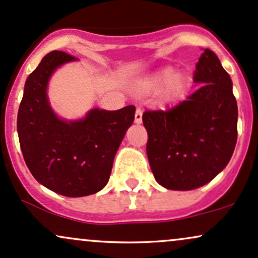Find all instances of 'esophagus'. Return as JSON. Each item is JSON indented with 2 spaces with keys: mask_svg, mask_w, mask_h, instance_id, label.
I'll list each match as a JSON object with an SVG mask.
<instances>
[{
  "mask_svg": "<svg viewBox=\"0 0 258 258\" xmlns=\"http://www.w3.org/2000/svg\"><path fill=\"white\" fill-rule=\"evenodd\" d=\"M141 121H143V112H141L140 108H138L137 112H135V123L141 124Z\"/></svg>",
  "mask_w": 258,
  "mask_h": 258,
  "instance_id": "esophagus-1",
  "label": "esophagus"
}]
</instances>
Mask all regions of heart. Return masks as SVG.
Here are the masks:
<instances>
[{"label": "heart", "instance_id": "obj_1", "mask_svg": "<svg viewBox=\"0 0 258 258\" xmlns=\"http://www.w3.org/2000/svg\"><path fill=\"white\" fill-rule=\"evenodd\" d=\"M186 84L187 78L183 73H173L172 67H166L153 75L149 88H157L162 85L160 98L163 102H169L183 94Z\"/></svg>", "mask_w": 258, "mask_h": 258}]
</instances>
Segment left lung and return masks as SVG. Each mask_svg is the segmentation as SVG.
<instances>
[{
	"instance_id": "left-lung-1",
	"label": "left lung",
	"mask_w": 258,
	"mask_h": 258,
	"mask_svg": "<svg viewBox=\"0 0 258 258\" xmlns=\"http://www.w3.org/2000/svg\"><path fill=\"white\" fill-rule=\"evenodd\" d=\"M194 82L200 88L168 111H146V153L157 183L186 191L210 183L229 163L238 139L233 83L213 51L202 52Z\"/></svg>"
}]
</instances>
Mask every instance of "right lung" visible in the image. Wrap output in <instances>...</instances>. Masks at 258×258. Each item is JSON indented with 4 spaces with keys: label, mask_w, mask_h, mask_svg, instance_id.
<instances>
[{
    "label": "right lung",
    "mask_w": 258,
    "mask_h": 258,
    "mask_svg": "<svg viewBox=\"0 0 258 258\" xmlns=\"http://www.w3.org/2000/svg\"><path fill=\"white\" fill-rule=\"evenodd\" d=\"M74 60L78 58L62 51L43 57L25 82L17 129L34 178L59 195L82 198L108 183L115 153L134 121L135 106L92 108L82 119H60L51 108L47 85L57 68Z\"/></svg>",
    "instance_id": "1"
}]
</instances>
